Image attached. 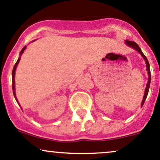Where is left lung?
<instances>
[{"instance_id":"1","label":"left lung","mask_w":160,"mask_h":160,"mask_svg":"<svg viewBox=\"0 0 160 160\" xmlns=\"http://www.w3.org/2000/svg\"><path fill=\"white\" fill-rule=\"evenodd\" d=\"M125 43L127 44L129 47H131L132 48H134L136 51H138V52H139L140 54H141V56L143 58V59H144V61L146 62V67H147V73H148V82H147V87H146V89H145L144 96H143V100H142L141 106H143V103H144L145 100H146V99H147V95H148L149 89H150V80H151V75H150V64H149V61H148V60H147V57H146V56L144 55V54L142 52L141 49H140V47L138 46V44H137L136 42H134L128 41V40H125Z\"/></svg>"}]
</instances>
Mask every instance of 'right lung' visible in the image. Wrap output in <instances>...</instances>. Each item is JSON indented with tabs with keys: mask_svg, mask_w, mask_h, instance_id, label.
I'll list each match as a JSON object with an SVG mask.
<instances>
[{
	"mask_svg": "<svg viewBox=\"0 0 160 160\" xmlns=\"http://www.w3.org/2000/svg\"><path fill=\"white\" fill-rule=\"evenodd\" d=\"M26 48V46L23 47V48H22V50H21V52H20V56L22 55V53H23L24 50H25ZM20 58H18V60H17V62H16L15 65H14V67H13V71H12V86H13V96H14L15 99H16V101L17 102V103H18V105H19V106H20V103H19L18 100H17V96H16V92H15V79H14V77H15V71H16V68H17V65H18L19 62H20Z\"/></svg>",
	"mask_w": 160,
	"mask_h": 160,
	"instance_id": "obj_1",
	"label": "right lung"
}]
</instances>
